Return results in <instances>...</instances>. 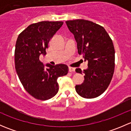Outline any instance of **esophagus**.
Wrapping results in <instances>:
<instances>
[{"label": "esophagus", "mask_w": 131, "mask_h": 131, "mask_svg": "<svg viewBox=\"0 0 131 131\" xmlns=\"http://www.w3.org/2000/svg\"><path fill=\"white\" fill-rule=\"evenodd\" d=\"M75 68H73V67H69V72H75Z\"/></svg>", "instance_id": "1"}]
</instances>
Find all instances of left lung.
Returning a JSON list of instances; mask_svg holds the SVG:
<instances>
[{
  "label": "left lung",
  "mask_w": 131,
  "mask_h": 131,
  "mask_svg": "<svg viewBox=\"0 0 131 131\" xmlns=\"http://www.w3.org/2000/svg\"><path fill=\"white\" fill-rule=\"evenodd\" d=\"M77 42L78 53L88 62L83 72L84 81L75 90L84 98H94L103 93L113 77L115 69V49L112 39L102 26L85 19L66 21Z\"/></svg>",
  "instance_id": "8db88e82"
}]
</instances>
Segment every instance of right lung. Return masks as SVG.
<instances>
[{"label":"right lung","instance_id":"add662e5","mask_svg":"<svg viewBox=\"0 0 131 131\" xmlns=\"http://www.w3.org/2000/svg\"><path fill=\"white\" fill-rule=\"evenodd\" d=\"M63 21H40L29 25L19 34L14 51L15 68L25 89L34 97L47 100L59 91L58 77L68 72V66L46 64L39 59L41 54H46L48 43Z\"/></svg>","mask_w":131,"mask_h":131}]
</instances>
